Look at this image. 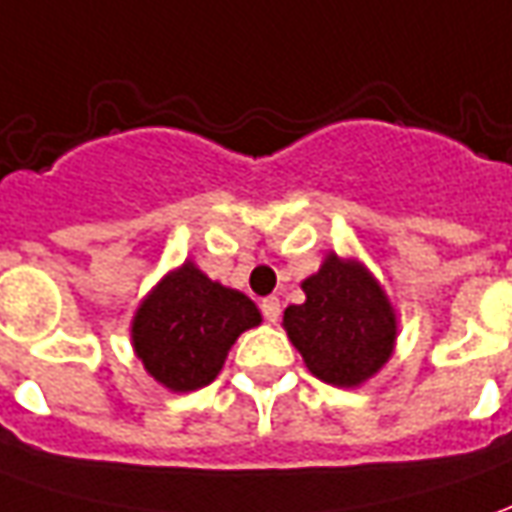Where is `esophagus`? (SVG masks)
I'll list each match as a JSON object with an SVG mask.
<instances>
[{
    "label": "esophagus",
    "mask_w": 512,
    "mask_h": 512,
    "mask_svg": "<svg viewBox=\"0 0 512 512\" xmlns=\"http://www.w3.org/2000/svg\"><path fill=\"white\" fill-rule=\"evenodd\" d=\"M260 311L266 316V322H277L283 308H280V300H277V297H266V300L260 302Z\"/></svg>",
    "instance_id": "obj_1"
}]
</instances>
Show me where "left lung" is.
I'll use <instances>...</instances> for the list:
<instances>
[{
	"mask_svg": "<svg viewBox=\"0 0 512 512\" xmlns=\"http://www.w3.org/2000/svg\"><path fill=\"white\" fill-rule=\"evenodd\" d=\"M302 291L305 302L285 308L283 328L311 375L353 389L381 373L395 353L398 314L373 271L328 252Z\"/></svg>",
	"mask_w": 512,
	"mask_h": 512,
	"instance_id": "1",
	"label": "left lung"
}]
</instances>
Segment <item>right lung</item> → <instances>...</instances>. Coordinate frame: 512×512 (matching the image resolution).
<instances>
[{
  "label": "right lung",
  "instance_id": "1",
  "mask_svg": "<svg viewBox=\"0 0 512 512\" xmlns=\"http://www.w3.org/2000/svg\"><path fill=\"white\" fill-rule=\"evenodd\" d=\"M260 322L263 316L246 294L184 260L142 297L131 319V344L156 384L193 392L218 378L229 347Z\"/></svg>",
  "mask_w": 512,
  "mask_h": 512
}]
</instances>
